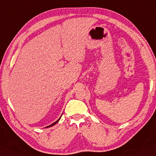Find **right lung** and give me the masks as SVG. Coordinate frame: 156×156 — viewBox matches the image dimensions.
<instances>
[{"label":"right lung","mask_w":156,"mask_h":156,"mask_svg":"<svg viewBox=\"0 0 156 156\" xmlns=\"http://www.w3.org/2000/svg\"><path fill=\"white\" fill-rule=\"evenodd\" d=\"M60 118H61V116H60ZM60 118L58 119V120L57 121H56L55 122H54V123H53V124H50V126H47V127H46V128H49V127H51V126H53L54 125H55L56 124V123L57 122H59V120H60Z\"/></svg>","instance_id":"right-lung-1"}]
</instances>
